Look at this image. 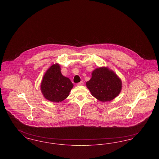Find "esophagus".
I'll return each instance as SVG.
<instances>
[{"mask_svg":"<svg viewBox=\"0 0 159 159\" xmlns=\"http://www.w3.org/2000/svg\"><path fill=\"white\" fill-rule=\"evenodd\" d=\"M83 84H84V83H83V81H81L80 82L77 83V86H82V85H83Z\"/></svg>","mask_w":159,"mask_h":159,"instance_id":"obj_1","label":"esophagus"}]
</instances>
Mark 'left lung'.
Masks as SVG:
<instances>
[{"label": "left lung", "mask_w": 159, "mask_h": 159, "mask_svg": "<svg viewBox=\"0 0 159 159\" xmlns=\"http://www.w3.org/2000/svg\"><path fill=\"white\" fill-rule=\"evenodd\" d=\"M86 86L91 94L101 102L110 101L117 97L121 92V79L113 70L107 67L95 69Z\"/></svg>", "instance_id": "left-lung-1"}]
</instances>
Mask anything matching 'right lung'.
<instances>
[{
  "label": "right lung",
  "mask_w": 159,
  "mask_h": 159,
  "mask_svg": "<svg viewBox=\"0 0 159 159\" xmlns=\"http://www.w3.org/2000/svg\"><path fill=\"white\" fill-rule=\"evenodd\" d=\"M73 84L61 72L60 66L56 63L48 68L40 83V91L48 101L60 102L67 98Z\"/></svg>",
  "instance_id": "1"
}]
</instances>
